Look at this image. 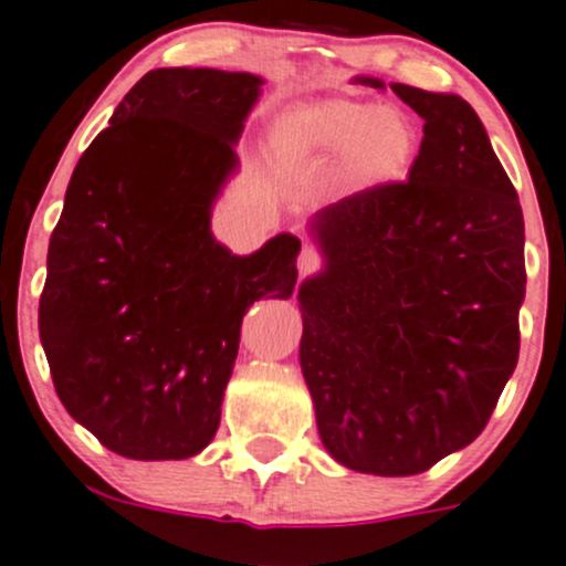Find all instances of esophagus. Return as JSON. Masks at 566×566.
<instances>
[{
    "label": "esophagus",
    "instance_id": "34e87169",
    "mask_svg": "<svg viewBox=\"0 0 566 566\" xmlns=\"http://www.w3.org/2000/svg\"><path fill=\"white\" fill-rule=\"evenodd\" d=\"M319 265H323V256H319L315 249H312V247L301 249V254H298V271H301V276H310V273L319 271Z\"/></svg>",
    "mask_w": 566,
    "mask_h": 566
}]
</instances>
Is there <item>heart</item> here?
<instances>
[{
  "label": "heart",
  "mask_w": 566,
  "mask_h": 566,
  "mask_svg": "<svg viewBox=\"0 0 566 566\" xmlns=\"http://www.w3.org/2000/svg\"><path fill=\"white\" fill-rule=\"evenodd\" d=\"M287 142L319 161H345V177L358 188L405 177L419 145L408 117L364 101L304 108L287 123Z\"/></svg>",
  "instance_id": "1"
}]
</instances>
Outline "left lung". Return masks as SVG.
<instances>
[{
  "instance_id": "8db88e82",
  "label": "left lung",
  "mask_w": 566,
  "mask_h": 566,
  "mask_svg": "<svg viewBox=\"0 0 566 566\" xmlns=\"http://www.w3.org/2000/svg\"><path fill=\"white\" fill-rule=\"evenodd\" d=\"M391 90L424 139L408 180L312 221L325 271L298 293L301 369L331 458L410 476L468 447L515 373L526 232L476 112L458 95Z\"/></svg>"
}]
</instances>
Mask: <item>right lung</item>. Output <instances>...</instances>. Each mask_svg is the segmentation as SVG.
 <instances>
[{"mask_svg": "<svg viewBox=\"0 0 566 566\" xmlns=\"http://www.w3.org/2000/svg\"><path fill=\"white\" fill-rule=\"evenodd\" d=\"M262 78L158 67L119 101L67 182L40 295L56 397L106 449L186 460L213 441L241 323L290 298L301 241L251 256L210 235V205Z\"/></svg>", "mask_w": 566, "mask_h": 566, "instance_id": "1", "label": "right lung"}]
</instances>
